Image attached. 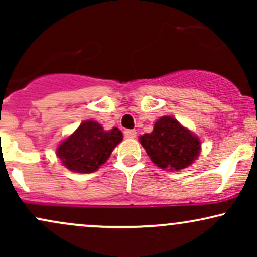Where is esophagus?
I'll list each match as a JSON object with an SVG mask.
<instances>
[{
  "mask_svg": "<svg viewBox=\"0 0 257 257\" xmlns=\"http://www.w3.org/2000/svg\"><path fill=\"white\" fill-rule=\"evenodd\" d=\"M124 137L125 138H135V137H137V132L132 131V129H125Z\"/></svg>",
  "mask_w": 257,
  "mask_h": 257,
  "instance_id": "34e87169",
  "label": "esophagus"
}]
</instances>
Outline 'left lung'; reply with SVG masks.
<instances>
[{
	"label": "left lung",
	"mask_w": 257,
	"mask_h": 257,
	"mask_svg": "<svg viewBox=\"0 0 257 257\" xmlns=\"http://www.w3.org/2000/svg\"><path fill=\"white\" fill-rule=\"evenodd\" d=\"M140 143L153 163L168 170L187 168L200 149L199 139L169 116L158 119L151 134L140 137Z\"/></svg>",
	"instance_id": "left-lung-1"
}]
</instances>
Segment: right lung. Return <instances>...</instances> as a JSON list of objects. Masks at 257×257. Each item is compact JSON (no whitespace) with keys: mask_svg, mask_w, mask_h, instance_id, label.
Returning <instances> with one entry per match:
<instances>
[{"mask_svg":"<svg viewBox=\"0 0 257 257\" xmlns=\"http://www.w3.org/2000/svg\"><path fill=\"white\" fill-rule=\"evenodd\" d=\"M122 140V132L118 128L106 132L99 123L85 120L59 145L57 153L67 169L87 174L95 172L104 164Z\"/></svg>","mask_w":257,"mask_h":257,"instance_id":"add662e5","label":"right lung"}]
</instances>
